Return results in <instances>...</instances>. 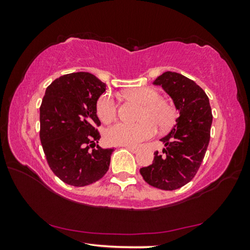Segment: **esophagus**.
<instances>
[{
	"mask_svg": "<svg viewBox=\"0 0 250 250\" xmlns=\"http://www.w3.org/2000/svg\"><path fill=\"white\" fill-rule=\"evenodd\" d=\"M122 146L125 147V149H128L129 151L132 152V153H137V152L139 151L138 147H135V146Z\"/></svg>",
	"mask_w": 250,
	"mask_h": 250,
	"instance_id": "obj_1",
	"label": "esophagus"
}]
</instances>
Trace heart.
Returning a JSON list of instances; mask_svg holds the SVG:
<instances>
[{"label":"heart","instance_id":"1","mask_svg":"<svg viewBox=\"0 0 250 250\" xmlns=\"http://www.w3.org/2000/svg\"><path fill=\"white\" fill-rule=\"evenodd\" d=\"M128 100L142 104L138 124L119 122L110 126L104 132V139L109 145L137 146L141 142L152 138L156 125L166 130L175 120V110L166 100L160 99L159 92L150 87H135L125 92ZM117 104L109 94H104L97 101V115L99 119L109 124L117 117Z\"/></svg>","mask_w":250,"mask_h":250}]
</instances>
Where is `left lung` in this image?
Wrapping results in <instances>:
<instances>
[{
    "instance_id": "8db88e82",
    "label": "left lung",
    "mask_w": 250,
    "mask_h": 250,
    "mask_svg": "<svg viewBox=\"0 0 250 250\" xmlns=\"http://www.w3.org/2000/svg\"><path fill=\"white\" fill-rule=\"evenodd\" d=\"M171 97L179 118L160 141L162 153L154 152L153 163L140 168L147 184L173 191L188 184L201 167L210 138L213 122L208 97L198 84L185 76L166 71L154 82Z\"/></svg>"
}]
</instances>
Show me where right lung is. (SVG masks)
I'll return each instance as SVG.
<instances>
[{
  "instance_id": "add662e5",
  "label": "right lung",
  "mask_w": 250,
  "mask_h": 250,
  "mask_svg": "<svg viewBox=\"0 0 250 250\" xmlns=\"http://www.w3.org/2000/svg\"><path fill=\"white\" fill-rule=\"evenodd\" d=\"M104 91L105 83L83 71L62 76L46 88L40 138L50 170L66 184L89 185L109 170L113 149H95L100 139L97 101Z\"/></svg>"
}]
</instances>
